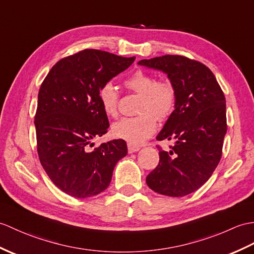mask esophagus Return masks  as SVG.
Masks as SVG:
<instances>
[{
    "mask_svg": "<svg viewBox=\"0 0 254 254\" xmlns=\"http://www.w3.org/2000/svg\"><path fill=\"white\" fill-rule=\"evenodd\" d=\"M140 148L138 146H134V145H131V144H128L127 145V151H128V154H133V152H136V151H138Z\"/></svg>",
    "mask_w": 254,
    "mask_h": 254,
    "instance_id": "34e87169",
    "label": "esophagus"
}]
</instances>
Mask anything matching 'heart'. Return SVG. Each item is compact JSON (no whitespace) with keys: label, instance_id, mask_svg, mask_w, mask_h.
Instances as JSON below:
<instances>
[{"label":"heart","instance_id":"b5f03b06","mask_svg":"<svg viewBox=\"0 0 254 254\" xmlns=\"http://www.w3.org/2000/svg\"><path fill=\"white\" fill-rule=\"evenodd\" d=\"M127 90L139 95L137 113L133 118H123L114 123V136L131 145H140L156 132L157 120L163 121L172 114L176 92L169 81H157L151 73L137 70L125 81ZM98 99L104 113L109 117L118 115L119 93L111 82H106L98 91Z\"/></svg>","mask_w":254,"mask_h":254}]
</instances>
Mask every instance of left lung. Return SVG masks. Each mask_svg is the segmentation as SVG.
Segmentation results:
<instances>
[{
  "label": "left lung",
  "instance_id": "8db88e82",
  "mask_svg": "<svg viewBox=\"0 0 254 254\" xmlns=\"http://www.w3.org/2000/svg\"><path fill=\"white\" fill-rule=\"evenodd\" d=\"M167 73L175 87V109L158 140H174L170 151L159 149V164L147 175L150 190L183 197L207 182L219 164L227 131L226 100L214 74L203 64L180 55L139 61Z\"/></svg>",
  "mask_w": 254,
  "mask_h": 254
}]
</instances>
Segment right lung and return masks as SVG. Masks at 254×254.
<instances>
[{"mask_svg":"<svg viewBox=\"0 0 254 254\" xmlns=\"http://www.w3.org/2000/svg\"><path fill=\"white\" fill-rule=\"evenodd\" d=\"M134 61L84 50L56 63L41 84L34 117L40 162L51 181L70 196L87 198L104 191L117 162L127 154L123 139L91 147L109 127L99 88Z\"/></svg>","mask_w":254,"mask_h":254,"instance_id":"1","label":"right lung"}]
</instances>
